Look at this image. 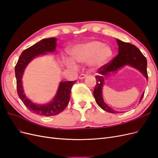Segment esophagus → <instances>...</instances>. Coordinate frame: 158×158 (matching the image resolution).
Returning a JSON list of instances; mask_svg holds the SVG:
<instances>
[{
    "mask_svg": "<svg viewBox=\"0 0 158 158\" xmlns=\"http://www.w3.org/2000/svg\"><path fill=\"white\" fill-rule=\"evenodd\" d=\"M86 74H80V76H79V78L80 79H84V78H85V77H86Z\"/></svg>",
    "mask_w": 158,
    "mask_h": 158,
    "instance_id": "obj_1",
    "label": "esophagus"
}]
</instances>
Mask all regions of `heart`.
Returning a JSON list of instances; mask_svg holds the SVG:
<instances>
[{
  "label": "heart",
  "mask_w": 158,
  "mask_h": 158,
  "mask_svg": "<svg viewBox=\"0 0 158 158\" xmlns=\"http://www.w3.org/2000/svg\"><path fill=\"white\" fill-rule=\"evenodd\" d=\"M74 60L78 63L89 61L93 68H100L108 63L112 59L113 51L111 47L98 40L89 41L75 45L70 51ZM66 63L70 67H74L75 63L71 59H66Z\"/></svg>",
  "instance_id": "heart-1"
}]
</instances>
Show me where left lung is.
<instances>
[{
  "mask_svg": "<svg viewBox=\"0 0 158 158\" xmlns=\"http://www.w3.org/2000/svg\"><path fill=\"white\" fill-rule=\"evenodd\" d=\"M117 40L118 46V53L114 57L113 60L99 68L98 70V74L95 76L96 85L94 90V96L97 104L104 111L111 113H118L119 111H114V109L108 106L104 102L102 95V88L104 83V79L109 73H114L121 69L125 65H129L132 67L139 70L148 80L147 73V60L141 51L137 47L132 45L130 43L123 42L118 39ZM144 92L142 94L140 99V102L144 97Z\"/></svg>",
  "mask_w": 158,
  "mask_h": 158,
  "instance_id": "left-lung-1",
  "label": "left lung"
}]
</instances>
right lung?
Returning a JSON list of instances; mask_svg holds the SVG:
<instances>
[{
	"instance_id": "1",
	"label": "right lung",
	"mask_w": 158,
	"mask_h": 158,
	"mask_svg": "<svg viewBox=\"0 0 158 158\" xmlns=\"http://www.w3.org/2000/svg\"><path fill=\"white\" fill-rule=\"evenodd\" d=\"M56 46V39L55 37L42 40L23 51L19 57L15 66V75L18 96L28 109L30 110L32 113L39 114V115L45 117L54 116L63 111L67 106L70 101L71 88L73 84L76 82V80L61 82L53 99L45 105H37L32 103L23 94L22 78L27 65L30 63L32 59L37 56L45 55L46 52H55Z\"/></svg>"
}]
</instances>
